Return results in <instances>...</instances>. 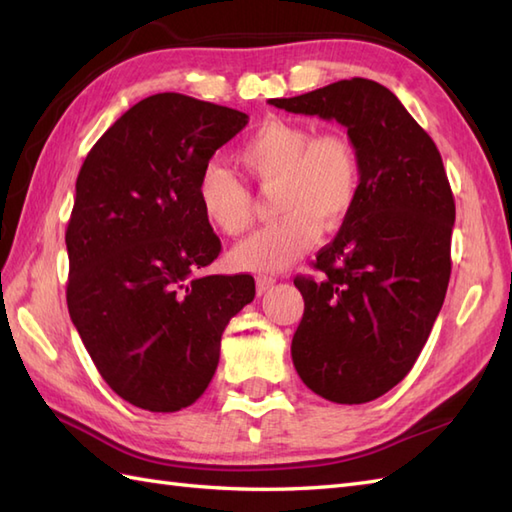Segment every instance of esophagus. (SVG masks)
I'll use <instances>...</instances> for the list:
<instances>
[{"mask_svg": "<svg viewBox=\"0 0 512 512\" xmlns=\"http://www.w3.org/2000/svg\"><path fill=\"white\" fill-rule=\"evenodd\" d=\"M275 281H277L275 275H257V290L266 292L275 286Z\"/></svg>", "mask_w": 512, "mask_h": 512, "instance_id": "1", "label": "esophagus"}]
</instances>
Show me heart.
Instances as JSON below:
<instances>
[{"instance_id":"b5f03b06","label":"heart","mask_w":512,"mask_h":512,"mask_svg":"<svg viewBox=\"0 0 512 512\" xmlns=\"http://www.w3.org/2000/svg\"><path fill=\"white\" fill-rule=\"evenodd\" d=\"M235 162L259 187H275L279 220L239 242L231 259L237 268L273 273L306 255L325 224H339L361 191V156L341 129L312 134L290 121H268L235 151ZM198 204L215 231L244 233L250 224V195L231 171L204 167Z\"/></svg>"}]
</instances>
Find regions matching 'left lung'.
Instances as JSON below:
<instances>
[{"label": "left lung", "instance_id": "left-lung-1", "mask_svg": "<svg viewBox=\"0 0 512 512\" xmlns=\"http://www.w3.org/2000/svg\"><path fill=\"white\" fill-rule=\"evenodd\" d=\"M268 103L334 118L361 156V191L312 262L319 275L295 277L306 308L290 350L314 394L363 405L411 372L447 295L455 222L447 171L431 136L376 81L356 76Z\"/></svg>", "mask_w": 512, "mask_h": 512}]
</instances>
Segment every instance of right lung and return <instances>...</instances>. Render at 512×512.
I'll return each mask as SVG.
<instances>
[{
    "mask_svg": "<svg viewBox=\"0 0 512 512\" xmlns=\"http://www.w3.org/2000/svg\"><path fill=\"white\" fill-rule=\"evenodd\" d=\"M248 123L231 107L162 92L96 140L65 231L68 310L107 385L147 411L193 405L222 332L255 297L250 275H200L222 250L198 178Z\"/></svg>",
    "mask_w": 512,
    "mask_h": 512,
    "instance_id": "1",
    "label": "right lung"
}]
</instances>
